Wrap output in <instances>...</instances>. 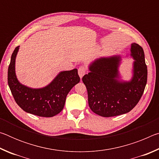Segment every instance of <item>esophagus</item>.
<instances>
[{
    "label": "esophagus",
    "instance_id": "34e87169",
    "mask_svg": "<svg viewBox=\"0 0 159 159\" xmlns=\"http://www.w3.org/2000/svg\"><path fill=\"white\" fill-rule=\"evenodd\" d=\"M78 73H79V75L80 79H82L83 76L85 74V69L84 66H80L79 70H78Z\"/></svg>",
    "mask_w": 159,
    "mask_h": 159
}]
</instances>
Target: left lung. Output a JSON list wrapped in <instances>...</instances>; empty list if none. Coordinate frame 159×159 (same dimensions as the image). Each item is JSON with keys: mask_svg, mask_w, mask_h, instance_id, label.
Segmentation results:
<instances>
[{"mask_svg": "<svg viewBox=\"0 0 159 159\" xmlns=\"http://www.w3.org/2000/svg\"><path fill=\"white\" fill-rule=\"evenodd\" d=\"M130 57L134 61L129 80L122 79L119 67L120 55L101 57L89 65V73L82 80L88 91L90 109L99 116L111 117L131 111L140 99L147 80V67L144 50L135 43L130 45Z\"/></svg>", "mask_w": 159, "mask_h": 159, "instance_id": "obj_1", "label": "left lung"}]
</instances>
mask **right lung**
I'll list each match as a JSON object with an SVG mask.
<instances>
[{"mask_svg": "<svg viewBox=\"0 0 159 159\" xmlns=\"http://www.w3.org/2000/svg\"><path fill=\"white\" fill-rule=\"evenodd\" d=\"M20 46L12 54L7 82L15 102L24 111L42 117H52L61 111L69 91L80 81L77 69L61 71L45 87L33 88L21 83L15 72Z\"/></svg>", "mask_w": 159, "mask_h": 159, "instance_id": "1", "label": "right lung"}]
</instances>
